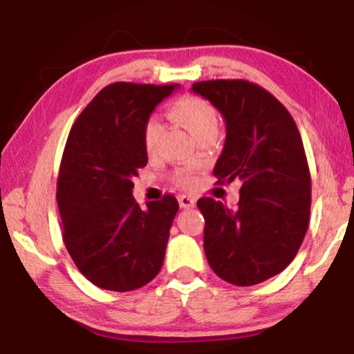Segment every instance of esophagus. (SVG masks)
<instances>
[{"label": "esophagus", "mask_w": 354, "mask_h": 354, "mask_svg": "<svg viewBox=\"0 0 354 354\" xmlns=\"http://www.w3.org/2000/svg\"><path fill=\"white\" fill-rule=\"evenodd\" d=\"M178 201H180V205L183 207V209H191V207L196 205V199L192 196H180L178 197Z\"/></svg>", "instance_id": "esophagus-1"}]
</instances>
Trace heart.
<instances>
[{"mask_svg": "<svg viewBox=\"0 0 354 354\" xmlns=\"http://www.w3.org/2000/svg\"><path fill=\"white\" fill-rule=\"evenodd\" d=\"M169 115L173 120L181 122L196 140L207 134L218 133V115L215 108L201 97L186 95L178 98L169 108ZM160 134H162V124L155 116L150 118L144 129V147L149 155L157 153ZM174 183L183 187H191L196 183V178L187 171H178L174 174Z\"/></svg>", "mask_w": 354, "mask_h": 354, "instance_id": "1", "label": "heart"}]
</instances>
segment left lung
Here are the masks:
<instances>
[{"mask_svg": "<svg viewBox=\"0 0 354 354\" xmlns=\"http://www.w3.org/2000/svg\"><path fill=\"white\" fill-rule=\"evenodd\" d=\"M226 122L214 174L241 183L234 210L212 197L197 207L205 220L204 251L216 275L236 286L262 283L293 261L308 232L310 174L298 126L266 88L243 79L192 84Z\"/></svg>", "mask_w": 354, "mask_h": 354, "instance_id": "left-lung-1", "label": "left lung"}]
</instances>
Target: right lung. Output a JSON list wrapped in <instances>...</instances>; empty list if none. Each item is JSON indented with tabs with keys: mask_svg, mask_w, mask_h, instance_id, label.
I'll return each instance as SVG.
<instances>
[{
	"mask_svg": "<svg viewBox=\"0 0 354 354\" xmlns=\"http://www.w3.org/2000/svg\"><path fill=\"white\" fill-rule=\"evenodd\" d=\"M176 87L110 84L79 115L66 140L56 189L63 241L79 272L98 288L138 290L163 266L180 205L167 194L142 209L133 197V180L149 160L145 124Z\"/></svg>",
	"mask_w": 354,
	"mask_h": 354,
	"instance_id": "1",
	"label": "right lung"
}]
</instances>
